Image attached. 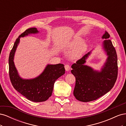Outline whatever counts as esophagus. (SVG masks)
Here are the masks:
<instances>
[{
    "instance_id": "obj_1",
    "label": "esophagus",
    "mask_w": 126,
    "mask_h": 126,
    "mask_svg": "<svg viewBox=\"0 0 126 126\" xmlns=\"http://www.w3.org/2000/svg\"><path fill=\"white\" fill-rule=\"evenodd\" d=\"M64 68H65V70H66V71H69L70 70V66H69V64H66L65 66H64Z\"/></svg>"
}]
</instances>
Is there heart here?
<instances>
[{
    "label": "heart",
    "instance_id": "1",
    "mask_svg": "<svg viewBox=\"0 0 126 126\" xmlns=\"http://www.w3.org/2000/svg\"><path fill=\"white\" fill-rule=\"evenodd\" d=\"M83 41L81 37H75L68 44V47L72 49L70 53V57L72 59L80 58L87 50L88 45L87 42Z\"/></svg>",
    "mask_w": 126,
    "mask_h": 126
}]
</instances>
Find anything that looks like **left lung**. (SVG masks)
Instances as JSON below:
<instances>
[{"label":"left lung","instance_id":"obj_1","mask_svg":"<svg viewBox=\"0 0 126 126\" xmlns=\"http://www.w3.org/2000/svg\"><path fill=\"white\" fill-rule=\"evenodd\" d=\"M109 34L105 31L102 39V47L107 56L100 70L85 64L91 51L71 66V73L76 78L74 95L77 100L89 102L97 99L111 90L116 82L118 74L117 56L112 42L108 39Z\"/></svg>","mask_w":126,"mask_h":126}]
</instances>
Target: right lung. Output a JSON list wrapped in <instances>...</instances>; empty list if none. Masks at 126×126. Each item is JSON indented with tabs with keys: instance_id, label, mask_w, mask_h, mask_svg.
Returning a JSON list of instances; mask_svg holds the SVG:
<instances>
[{
	"instance_id": "right-lung-1",
	"label": "right lung",
	"mask_w": 126,
	"mask_h": 126,
	"mask_svg": "<svg viewBox=\"0 0 126 126\" xmlns=\"http://www.w3.org/2000/svg\"><path fill=\"white\" fill-rule=\"evenodd\" d=\"M39 33L36 28H30L21 33L16 39L9 57V73L11 83L18 92L33 102H43L50 97L57 79L65 73L62 63L48 64L42 73L32 79H23L18 74L14 63V56L21 37Z\"/></svg>"
}]
</instances>
